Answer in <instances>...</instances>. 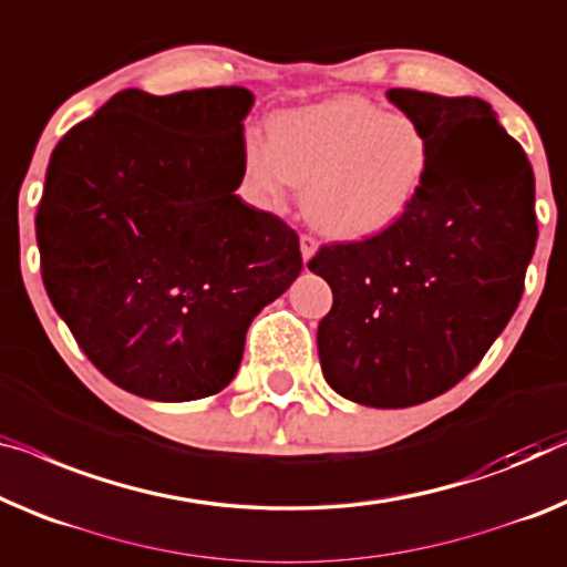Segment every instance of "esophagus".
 I'll list each match as a JSON object with an SVG mask.
<instances>
[{
  "label": "esophagus",
  "instance_id": "1",
  "mask_svg": "<svg viewBox=\"0 0 567 567\" xmlns=\"http://www.w3.org/2000/svg\"><path fill=\"white\" fill-rule=\"evenodd\" d=\"M316 251H318V241L308 234L300 236V255H302V261H306V265L312 257H316Z\"/></svg>",
  "mask_w": 567,
  "mask_h": 567
}]
</instances>
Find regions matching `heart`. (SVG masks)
I'll list each match as a JSON object with an SVG mask.
<instances>
[{
  "mask_svg": "<svg viewBox=\"0 0 567 567\" xmlns=\"http://www.w3.org/2000/svg\"><path fill=\"white\" fill-rule=\"evenodd\" d=\"M269 137L244 140V181L259 200L282 203L306 188L308 221L333 239L359 241L404 218L425 188L433 147L408 114H390L361 96L290 109Z\"/></svg>",
  "mask_w": 567,
  "mask_h": 567,
  "instance_id": "b5f03b06",
  "label": "heart"
}]
</instances>
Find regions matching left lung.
Listing matches in <instances>:
<instances>
[{"mask_svg": "<svg viewBox=\"0 0 567 567\" xmlns=\"http://www.w3.org/2000/svg\"><path fill=\"white\" fill-rule=\"evenodd\" d=\"M420 122L433 163L392 229L333 244L308 269L333 290L318 326L326 382L379 410L422 404L461 382L509 323L537 244L535 173L492 104L390 89Z\"/></svg>", "mask_w": 567, "mask_h": 567, "instance_id": "1", "label": "left lung"}]
</instances>
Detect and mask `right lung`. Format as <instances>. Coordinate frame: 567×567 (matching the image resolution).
Masks as SVG:
<instances>
[{"instance_id":"right-lung-1","label":"right lung","mask_w":567,"mask_h":567,"mask_svg":"<svg viewBox=\"0 0 567 567\" xmlns=\"http://www.w3.org/2000/svg\"><path fill=\"white\" fill-rule=\"evenodd\" d=\"M241 86L126 89L50 155L35 231L48 298L109 382L155 402L221 392L300 239L236 196Z\"/></svg>"}]
</instances>
